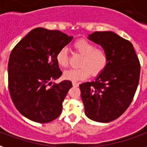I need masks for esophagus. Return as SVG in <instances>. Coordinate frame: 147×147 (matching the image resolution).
Returning <instances> with one entry per match:
<instances>
[{
  "instance_id": "esophagus-1",
  "label": "esophagus",
  "mask_w": 147,
  "mask_h": 147,
  "mask_svg": "<svg viewBox=\"0 0 147 147\" xmlns=\"http://www.w3.org/2000/svg\"><path fill=\"white\" fill-rule=\"evenodd\" d=\"M73 85L74 87H78V84L77 82H73Z\"/></svg>"
}]
</instances>
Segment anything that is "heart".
Returning <instances> with one entry per match:
<instances>
[{
	"label": "heart",
	"mask_w": 147,
	"mask_h": 147,
	"mask_svg": "<svg viewBox=\"0 0 147 147\" xmlns=\"http://www.w3.org/2000/svg\"><path fill=\"white\" fill-rule=\"evenodd\" d=\"M74 48L79 54L83 55L80 66L78 69H70L63 73V77L72 81L85 80L88 76L100 74L107 66L109 55L103 48L96 47L92 42L85 39H80L75 41ZM56 61L62 67L69 66V55L66 48L60 49L56 55Z\"/></svg>",
	"instance_id": "heart-1"
}]
</instances>
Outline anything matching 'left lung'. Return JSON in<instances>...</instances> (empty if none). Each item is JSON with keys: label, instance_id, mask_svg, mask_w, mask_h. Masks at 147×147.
<instances>
[{"label": "left lung", "instance_id": "8db88e82", "mask_svg": "<svg viewBox=\"0 0 147 147\" xmlns=\"http://www.w3.org/2000/svg\"><path fill=\"white\" fill-rule=\"evenodd\" d=\"M107 51V66L94 81L80 84L88 117L110 122L125 113L136 92L140 63L132 44L110 31H96L88 37Z\"/></svg>", "mask_w": 147, "mask_h": 147}]
</instances>
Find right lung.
I'll list each match as a JSON object with an SVG mask.
<instances>
[{"mask_svg": "<svg viewBox=\"0 0 147 147\" xmlns=\"http://www.w3.org/2000/svg\"><path fill=\"white\" fill-rule=\"evenodd\" d=\"M73 37L59 30L36 28L11 51L8 61V89L15 107L33 121L49 123L59 116L72 82L59 79L56 55Z\"/></svg>", "mask_w": 147, "mask_h": 147, "instance_id": "1", "label": "right lung"}]
</instances>
